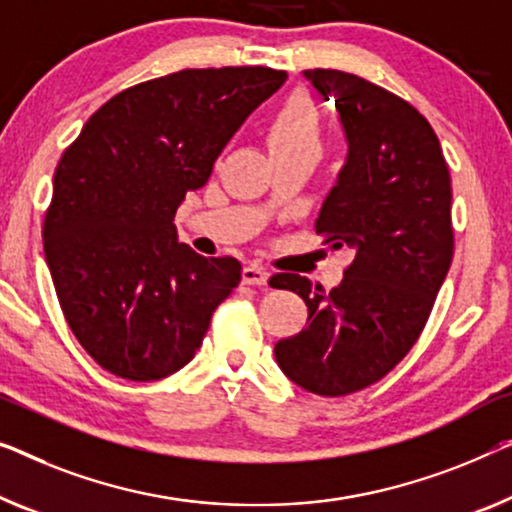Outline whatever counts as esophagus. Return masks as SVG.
Segmentation results:
<instances>
[{
  "mask_svg": "<svg viewBox=\"0 0 512 512\" xmlns=\"http://www.w3.org/2000/svg\"><path fill=\"white\" fill-rule=\"evenodd\" d=\"M268 279H270V272L261 268V265H244V270H242L244 284L263 286V284H268Z\"/></svg>",
  "mask_w": 512,
  "mask_h": 512,
  "instance_id": "1",
  "label": "esophagus"
}]
</instances>
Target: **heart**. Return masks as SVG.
I'll use <instances>...</instances> for the list:
<instances>
[{
    "mask_svg": "<svg viewBox=\"0 0 512 512\" xmlns=\"http://www.w3.org/2000/svg\"><path fill=\"white\" fill-rule=\"evenodd\" d=\"M272 157L284 154H314L323 150V120L321 110L305 92H295L274 110L265 127Z\"/></svg>",
    "mask_w": 512,
    "mask_h": 512,
    "instance_id": "heart-1",
    "label": "heart"
}]
</instances>
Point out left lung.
<instances>
[{"mask_svg":"<svg viewBox=\"0 0 512 512\" xmlns=\"http://www.w3.org/2000/svg\"><path fill=\"white\" fill-rule=\"evenodd\" d=\"M302 73L335 103L348 140L316 233L355 256L330 293L300 274L270 277L309 311L274 358L300 388L342 397L383 379L418 342L453 261V189L439 138L411 103L353 73Z\"/></svg>","mask_w":512,"mask_h":512,"instance_id":"8db88e82","label":"left lung"}]
</instances>
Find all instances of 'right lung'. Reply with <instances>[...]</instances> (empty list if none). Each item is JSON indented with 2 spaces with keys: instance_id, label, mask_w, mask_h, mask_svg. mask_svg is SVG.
Segmentation results:
<instances>
[{
  "instance_id": "right-lung-1",
  "label": "right lung",
  "mask_w": 512,
  "mask_h": 512,
  "mask_svg": "<svg viewBox=\"0 0 512 512\" xmlns=\"http://www.w3.org/2000/svg\"><path fill=\"white\" fill-rule=\"evenodd\" d=\"M284 80L268 66L147 80L103 103L64 150L43 251L66 323L106 372L157 381L182 369L240 284V261L196 254L173 219Z\"/></svg>"
}]
</instances>
